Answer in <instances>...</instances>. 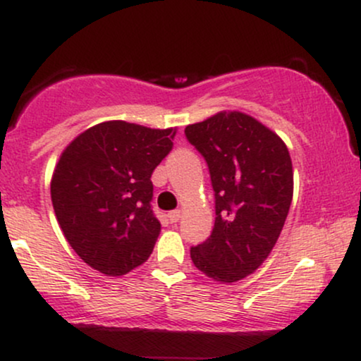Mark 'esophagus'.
Returning a JSON list of instances; mask_svg holds the SVG:
<instances>
[{
    "instance_id": "esophagus-1",
    "label": "esophagus",
    "mask_w": 361,
    "mask_h": 361,
    "mask_svg": "<svg viewBox=\"0 0 361 361\" xmlns=\"http://www.w3.org/2000/svg\"><path fill=\"white\" fill-rule=\"evenodd\" d=\"M180 217H181L180 210H171V212L168 214V219H169V221H171V222H178V221H180Z\"/></svg>"
}]
</instances>
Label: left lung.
Instances as JSON below:
<instances>
[{"label":"left lung","instance_id":"8db88e82","mask_svg":"<svg viewBox=\"0 0 361 361\" xmlns=\"http://www.w3.org/2000/svg\"><path fill=\"white\" fill-rule=\"evenodd\" d=\"M205 157L215 192L210 238L190 250L209 279L233 283L251 275L275 247L293 197L288 149L243 111H219L185 128Z\"/></svg>","mask_w":361,"mask_h":361}]
</instances>
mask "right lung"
I'll list each match as a JSON object with an SVG mask.
<instances>
[{"label":"right lung","mask_w":361,"mask_h":361,"mask_svg":"<svg viewBox=\"0 0 361 361\" xmlns=\"http://www.w3.org/2000/svg\"><path fill=\"white\" fill-rule=\"evenodd\" d=\"M175 134L109 120L62 151L51 181L54 212L76 255L103 275H126L154 250L161 224L151 209V175Z\"/></svg>","instance_id":"add662e5"}]
</instances>
